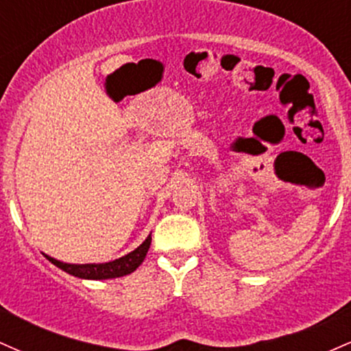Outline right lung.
<instances>
[{
  "label": "right lung",
  "instance_id": "add662e5",
  "mask_svg": "<svg viewBox=\"0 0 351 351\" xmlns=\"http://www.w3.org/2000/svg\"><path fill=\"white\" fill-rule=\"evenodd\" d=\"M152 244V236H148L135 251L128 252L127 256L120 257V259L112 261V263L104 264H67L60 263L54 257L44 256L51 261L56 267L62 269L64 272L71 274V276L79 277V279H92V280H102V279H115V277H123L127 274H132L143 263L145 256H147L148 249Z\"/></svg>",
  "mask_w": 351,
  "mask_h": 351
}]
</instances>
